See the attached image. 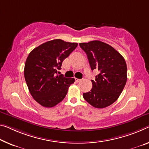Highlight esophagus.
Segmentation results:
<instances>
[{
  "label": "esophagus",
  "mask_w": 149,
  "mask_h": 149,
  "mask_svg": "<svg viewBox=\"0 0 149 149\" xmlns=\"http://www.w3.org/2000/svg\"><path fill=\"white\" fill-rule=\"evenodd\" d=\"M75 81H76V82H80V81H82V79H77V78H75Z\"/></svg>",
  "instance_id": "esophagus-1"
}]
</instances>
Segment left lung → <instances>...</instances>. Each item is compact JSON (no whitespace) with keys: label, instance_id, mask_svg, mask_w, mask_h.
Returning <instances> with one entry per match:
<instances>
[{"label":"left lung","instance_id":"8db88e82","mask_svg":"<svg viewBox=\"0 0 149 149\" xmlns=\"http://www.w3.org/2000/svg\"><path fill=\"white\" fill-rule=\"evenodd\" d=\"M86 53L91 70L97 69L100 74L91 80L90 91L84 93V100L98 109L111 105L119 98L127 79V68L124 58L110 45L93 40L80 43Z\"/></svg>","mask_w":149,"mask_h":149}]
</instances>
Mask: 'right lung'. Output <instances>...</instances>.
<instances>
[{
	"instance_id": "obj_1",
	"label": "right lung",
	"mask_w": 149,
	"mask_h": 149,
	"mask_svg": "<svg viewBox=\"0 0 149 149\" xmlns=\"http://www.w3.org/2000/svg\"><path fill=\"white\" fill-rule=\"evenodd\" d=\"M77 43L56 39L45 42L30 52L26 60L24 77L34 100L45 107H52L65 98L74 78L58 75L63 61Z\"/></svg>"
}]
</instances>
